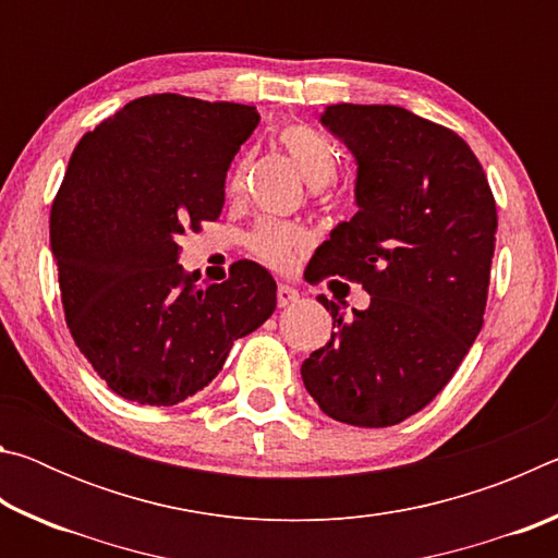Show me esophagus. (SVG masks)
I'll return each mask as SVG.
<instances>
[{"instance_id": "esophagus-1", "label": "esophagus", "mask_w": 558, "mask_h": 558, "mask_svg": "<svg viewBox=\"0 0 558 558\" xmlns=\"http://www.w3.org/2000/svg\"><path fill=\"white\" fill-rule=\"evenodd\" d=\"M300 300V292L288 286V282H280L278 286V307H288V305H295Z\"/></svg>"}]
</instances>
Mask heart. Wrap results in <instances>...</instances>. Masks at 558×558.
<instances>
[{
  "mask_svg": "<svg viewBox=\"0 0 558 558\" xmlns=\"http://www.w3.org/2000/svg\"><path fill=\"white\" fill-rule=\"evenodd\" d=\"M280 145L286 147L292 162L300 169L302 179L310 186H325L337 177V153L332 145L305 125H292L280 132ZM245 182V165H239L229 177V192L239 194ZM310 245V235L298 223L266 219L260 221L248 235V248L256 258L268 263L276 270H288L305 253Z\"/></svg>",
  "mask_w": 558,
  "mask_h": 558,
  "instance_id": "b5f03b06",
  "label": "heart"
}]
</instances>
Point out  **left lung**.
<instances>
[{
  "mask_svg": "<svg viewBox=\"0 0 558 558\" xmlns=\"http://www.w3.org/2000/svg\"><path fill=\"white\" fill-rule=\"evenodd\" d=\"M319 122L356 159V214L315 251L313 280L359 282L366 310L302 362L329 418L386 428L442 391L483 329L497 206L483 165L456 132L399 106H327ZM337 280H329V286Z\"/></svg>",
  "mask_w": 558,
  "mask_h": 558,
  "instance_id": "obj_1",
  "label": "left lung"
}]
</instances>
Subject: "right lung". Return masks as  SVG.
Returning <instances> with one entry per match:
<instances>
[{"label":"right lung","instance_id":"right-lung-1","mask_svg":"<svg viewBox=\"0 0 558 558\" xmlns=\"http://www.w3.org/2000/svg\"><path fill=\"white\" fill-rule=\"evenodd\" d=\"M258 120L253 106L159 93L73 149L51 206L65 325L122 399H189L276 310V280L258 263H233L229 280L204 286L179 266L177 243L219 219L226 172Z\"/></svg>","mask_w":558,"mask_h":558}]
</instances>
